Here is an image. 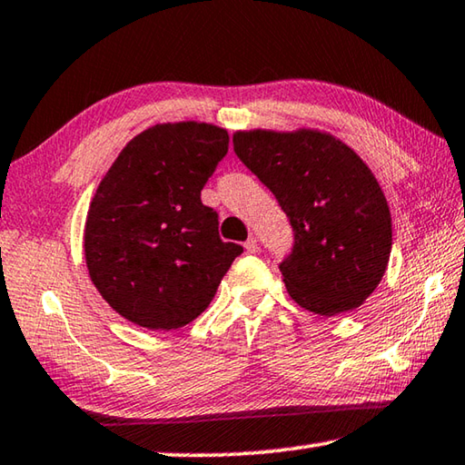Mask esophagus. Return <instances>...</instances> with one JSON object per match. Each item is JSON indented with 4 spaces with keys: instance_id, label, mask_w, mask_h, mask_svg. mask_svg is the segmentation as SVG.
Wrapping results in <instances>:
<instances>
[{
    "instance_id": "34e87169",
    "label": "esophagus",
    "mask_w": 465,
    "mask_h": 465,
    "mask_svg": "<svg viewBox=\"0 0 465 465\" xmlns=\"http://www.w3.org/2000/svg\"><path fill=\"white\" fill-rule=\"evenodd\" d=\"M243 248H246L248 254H256V252H258V242H256V238H248L246 243H243Z\"/></svg>"
}]
</instances>
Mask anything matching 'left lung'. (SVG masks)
<instances>
[{
    "instance_id": "1",
    "label": "left lung",
    "mask_w": 465,
    "mask_h": 465,
    "mask_svg": "<svg viewBox=\"0 0 465 465\" xmlns=\"http://www.w3.org/2000/svg\"><path fill=\"white\" fill-rule=\"evenodd\" d=\"M233 152L269 188L293 227L279 264L289 295L320 316L359 308L391 252L388 201L367 163L328 133L240 131Z\"/></svg>"
}]
</instances>
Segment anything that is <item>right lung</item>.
Returning <instances> with one entry per match:
<instances>
[{
  "mask_svg": "<svg viewBox=\"0 0 465 465\" xmlns=\"http://www.w3.org/2000/svg\"><path fill=\"white\" fill-rule=\"evenodd\" d=\"M227 145L215 124H155L102 178L85 219V264L110 308L133 324L186 326L243 252L219 238L217 211L201 201Z\"/></svg>",
  "mask_w": 465,
  "mask_h": 465,
  "instance_id": "obj_1",
  "label": "right lung"
}]
</instances>
